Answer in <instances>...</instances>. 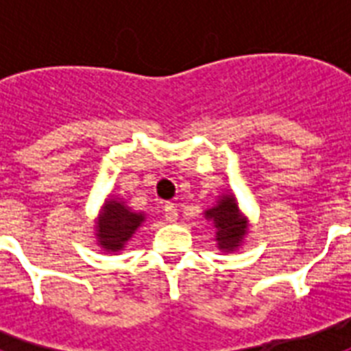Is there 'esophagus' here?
I'll return each instance as SVG.
<instances>
[{
	"instance_id": "34e87169",
	"label": "esophagus",
	"mask_w": 351,
	"mask_h": 351,
	"mask_svg": "<svg viewBox=\"0 0 351 351\" xmlns=\"http://www.w3.org/2000/svg\"><path fill=\"white\" fill-rule=\"evenodd\" d=\"M164 213L167 222H176V219H178V209H176L175 204H165Z\"/></svg>"
}]
</instances>
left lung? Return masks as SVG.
<instances>
[{
  "label": "left lung",
  "mask_w": 351,
  "mask_h": 351,
  "mask_svg": "<svg viewBox=\"0 0 351 351\" xmlns=\"http://www.w3.org/2000/svg\"><path fill=\"white\" fill-rule=\"evenodd\" d=\"M204 217L217 228V244L222 251H234L247 233V219L240 213L233 195H222L213 208L204 211Z\"/></svg>",
  "instance_id": "left-lung-1"
}]
</instances>
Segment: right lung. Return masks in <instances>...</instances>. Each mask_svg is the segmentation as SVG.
<instances>
[{"mask_svg":"<svg viewBox=\"0 0 351 351\" xmlns=\"http://www.w3.org/2000/svg\"><path fill=\"white\" fill-rule=\"evenodd\" d=\"M143 220H145V215L127 208L120 198H107L106 206L96 220L98 245L112 253L123 250L127 240H131Z\"/></svg>","mask_w":351,"mask_h":351,"instance_id":"1","label":"right lung"}]
</instances>
